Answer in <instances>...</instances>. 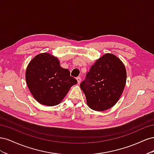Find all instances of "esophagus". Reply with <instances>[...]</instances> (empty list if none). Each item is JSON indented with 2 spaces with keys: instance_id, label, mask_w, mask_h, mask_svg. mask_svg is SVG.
I'll return each mask as SVG.
<instances>
[{
  "instance_id": "34e87169",
  "label": "esophagus",
  "mask_w": 154,
  "mask_h": 154,
  "mask_svg": "<svg viewBox=\"0 0 154 154\" xmlns=\"http://www.w3.org/2000/svg\"><path fill=\"white\" fill-rule=\"evenodd\" d=\"M81 78L80 77H77L76 78V80H77V82H78V83H80V82H81Z\"/></svg>"
}]
</instances>
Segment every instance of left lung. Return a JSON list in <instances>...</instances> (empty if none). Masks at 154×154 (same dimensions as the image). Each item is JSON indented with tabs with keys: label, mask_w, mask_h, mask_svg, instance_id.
<instances>
[{
	"label": "left lung",
	"mask_w": 154,
	"mask_h": 154,
	"mask_svg": "<svg viewBox=\"0 0 154 154\" xmlns=\"http://www.w3.org/2000/svg\"><path fill=\"white\" fill-rule=\"evenodd\" d=\"M127 72L124 64L115 55L105 54L90 69L80 83L88 106L103 111L119 100L125 86Z\"/></svg>",
	"instance_id": "obj_1"
}]
</instances>
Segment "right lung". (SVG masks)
<instances>
[{
    "instance_id": "obj_1",
    "label": "right lung",
    "mask_w": 154,
    "mask_h": 154,
    "mask_svg": "<svg viewBox=\"0 0 154 154\" xmlns=\"http://www.w3.org/2000/svg\"><path fill=\"white\" fill-rule=\"evenodd\" d=\"M26 80L35 100L48 106L59 104L70 88L77 83L69 70L60 67L58 58L49 53L38 54L31 60L26 69Z\"/></svg>"
}]
</instances>
